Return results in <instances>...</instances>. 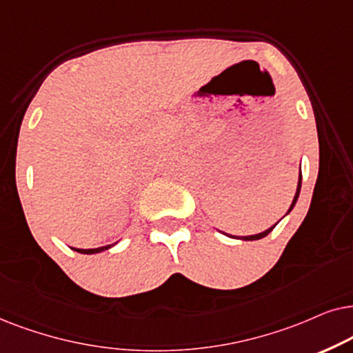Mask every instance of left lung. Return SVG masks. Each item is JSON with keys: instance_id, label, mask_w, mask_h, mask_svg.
I'll use <instances>...</instances> for the list:
<instances>
[{"instance_id": "left-lung-1", "label": "left lung", "mask_w": 353, "mask_h": 353, "mask_svg": "<svg viewBox=\"0 0 353 353\" xmlns=\"http://www.w3.org/2000/svg\"><path fill=\"white\" fill-rule=\"evenodd\" d=\"M300 187H302V174H300V177H299V185H297V192H295V196H294V201H292V205H290V208H289V211L294 208L295 206V203H297V199H299V194H300ZM288 211V213H289ZM276 228V224L272 225V228H270L268 229V231H265V232H261V234H255V236H247V237H242V241H258V239H263V237H266L268 234H270L272 229ZM225 236H228V234H225Z\"/></svg>"}]
</instances>
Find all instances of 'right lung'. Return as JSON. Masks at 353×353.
<instances>
[{"mask_svg": "<svg viewBox=\"0 0 353 353\" xmlns=\"http://www.w3.org/2000/svg\"><path fill=\"white\" fill-rule=\"evenodd\" d=\"M114 245V243H112ZM112 245H106V247H98V248H88V250H83V248H74L75 252L79 253H85V255H92V253H100L103 250H108V248H111Z\"/></svg>", "mask_w": 353, "mask_h": 353, "instance_id": "right-lung-1", "label": "right lung"}]
</instances>
